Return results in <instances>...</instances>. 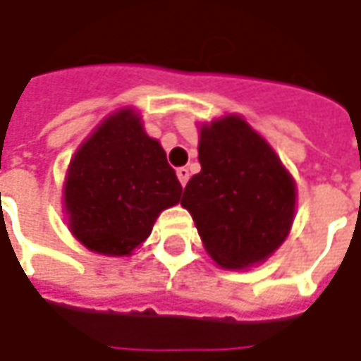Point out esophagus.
I'll return each instance as SVG.
<instances>
[{
	"label": "esophagus",
	"instance_id": "obj_1",
	"mask_svg": "<svg viewBox=\"0 0 361 361\" xmlns=\"http://www.w3.org/2000/svg\"><path fill=\"white\" fill-rule=\"evenodd\" d=\"M176 176H178V183L185 187L188 183V169H185V166H180V169H176Z\"/></svg>",
	"mask_w": 361,
	"mask_h": 361
}]
</instances>
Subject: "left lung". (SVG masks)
Wrapping results in <instances>:
<instances>
[{"instance_id":"left-lung-1","label":"left lung","mask_w":361,"mask_h":361,"mask_svg":"<svg viewBox=\"0 0 361 361\" xmlns=\"http://www.w3.org/2000/svg\"><path fill=\"white\" fill-rule=\"evenodd\" d=\"M199 162L180 204L207 251L227 269L269 257L295 213V185L281 160L245 120L227 116L202 126Z\"/></svg>"}]
</instances>
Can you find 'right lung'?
Listing matches in <instances>:
<instances>
[{
	"label": "right lung",
	"mask_w": 361,
	"mask_h": 361,
	"mask_svg": "<svg viewBox=\"0 0 361 361\" xmlns=\"http://www.w3.org/2000/svg\"><path fill=\"white\" fill-rule=\"evenodd\" d=\"M180 192L162 146L146 136L136 114L122 110L80 146L63 204L78 241L96 253L128 255Z\"/></svg>",
	"instance_id": "right-lung-1"
}]
</instances>
